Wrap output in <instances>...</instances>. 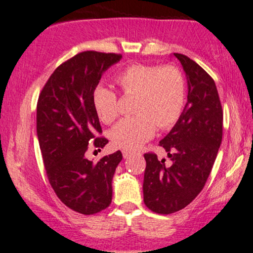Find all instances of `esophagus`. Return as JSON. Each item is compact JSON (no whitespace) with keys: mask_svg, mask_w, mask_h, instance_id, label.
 Wrapping results in <instances>:
<instances>
[{"mask_svg":"<svg viewBox=\"0 0 253 253\" xmlns=\"http://www.w3.org/2000/svg\"><path fill=\"white\" fill-rule=\"evenodd\" d=\"M122 154H123V157L126 158H126H129V156L131 155V152H130V151H126V150H123V151H122Z\"/></svg>","mask_w":253,"mask_h":253,"instance_id":"obj_1","label":"esophagus"}]
</instances>
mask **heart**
Here are the masks:
<instances>
[{"label":"heart","instance_id":"b5f03b06","mask_svg":"<svg viewBox=\"0 0 253 253\" xmlns=\"http://www.w3.org/2000/svg\"><path fill=\"white\" fill-rule=\"evenodd\" d=\"M116 83L126 95H136L133 111L111 129L110 138L117 148L136 150L154 136L157 126L167 129L182 115L185 103V81L177 67L171 64H131L116 75ZM93 109L103 123L116 120V92L105 85L92 91Z\"/></svg>","mask_w":253,"mask_h":253}]
</instances>
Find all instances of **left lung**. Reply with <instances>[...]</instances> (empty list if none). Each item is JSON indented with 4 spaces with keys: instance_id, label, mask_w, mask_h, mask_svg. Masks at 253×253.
<instances>
[{
    "instance_id": "obj_1",
    "label": "left lung",
    "mask_w": 253,
    "mask_h": 253,
    "mask_svg": "<svg viewBox=\"0 0 253 253\" xmlns=\"http://www.w3.org/2000/svg\"><path fill=\"white\" fill-rule=\"evenodd\" d=\"M188 79V102L177 123L160 142L172 165L157 155H144V204L156 213L170 214L189 205L204 188L223 137V109L212 77L182 54Z\"/></svg>"
}]
</instances>
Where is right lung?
I'll return each mask as SVG.
<instances>
[{
    "label": "right lung",
    "instance_id": "obj_1",
    "mask_svg": "<svg viewBox=\"0 0 253 253\" xmlns=\"http://www.w3.org/2000/svg\"><path fill=\"white\" fill-rule=\"evenodd\" d=\"M120 54L83 51L51 74L37 101L36 130L49 183L63 204L82 214L107 209L112 198V177L122 152L93 164L85 157L91 144L98 150L109 142L102 132L91 96L103 73Z\"/></svg>",
    "mask_w": 253,
    "mask_h": 253
}]
</instances>
